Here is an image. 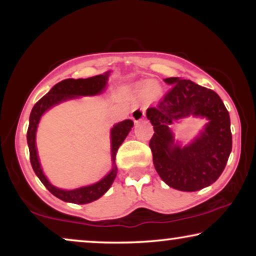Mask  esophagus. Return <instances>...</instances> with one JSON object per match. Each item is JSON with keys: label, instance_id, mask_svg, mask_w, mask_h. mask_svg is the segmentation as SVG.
I'll return each mask as SVG.
<instances>
[{"label": "esophagus", "instance_id": "1", "mask_svg": "<svg viewBox=\"0 0 256 256\" xmlns=\"http://www.w3.org/2000/svg\"><path fill=\"white\" fill-rule=\"evenodd\" d=\"M144 118H146V107L142 106L140 108H135V110L132 112V118L135 124H138V122L142 121Z\"/></svg>", "mask_w": 256, "mask_h": 256}]
</instances>
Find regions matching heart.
Masks as SVG:
<instances>
[{
  "label": "heart",
  "instance_id": "heart-1",
  "mask_svg": "<svg viewBox=\"0 0 256 256\" xmlns=\"http://www.w3.org/2000/svg\"><path fill=\"white\" fill-rule=\"evenodd\" d=\"M152 86H154V84H152V82H146L144 85H143V88L150 90V88H152Z\"/></svg>",
  "mask_w": 256,
  "mask_h": 256
}]
</instances>
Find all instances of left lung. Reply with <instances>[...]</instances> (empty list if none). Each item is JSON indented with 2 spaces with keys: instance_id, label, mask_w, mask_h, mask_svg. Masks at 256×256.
<instances>
[{
  "instance_id": "left-lung-1",
  "label": "left lung",
  "mask_w": 256,
  "mask_h": 256,
  "mask_svg": "<svg viewBox=\"0 0 256 256\" xmlns=\"http://www.w3.org/2000/svg\"><path fill=\"white\" fill-rule=\"evenodd\" d=\"M164 82L172 86L170 92L146 110L155 130L149 143L154 166L170 188L185 192L202 190L220 177L232 152L230 114L214 90L178 76ZM190 116L208 122L183 146L174 140L170 126Z\"/></svg>"
}]
</instances>
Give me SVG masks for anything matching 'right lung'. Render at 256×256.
Wrapping results in <instances>:
<instances>
[{"label":"right lung","instance_id":"1","mask_svg":"<svg viewBox=\"0 0 256 256\" xmlns=\"http://www.w3.org/2000/svg\"><path fill=\"white\" fill-rule=\"evenodd\" d=\"M110 71L104 72V74L94 76L86 79H65L62 82L56 84L48 93L42 98L38 102L34 104L30 113L29 128H28L26 141L30 152V162L36 176L40 178L44 186L51 192L56 197L62 199V202H73V204H88L106 194L113 184L116 177L118 166L115 164V157H116L118 149L124 143V138H127L129 132L132 130L134 122L132 120H124L115 124L110 129V156H112V169L104 178H101L96 183L80 186L72 190H65L59 188L50 183L42 169L40 157H38L37 146H36V135L37 128L43 115L52 107L65 102V101L80 99L82 96H100L106 90L108 79H110Z\"/></svg>","mask_w":256,"mask_h":256}]
</instances>
